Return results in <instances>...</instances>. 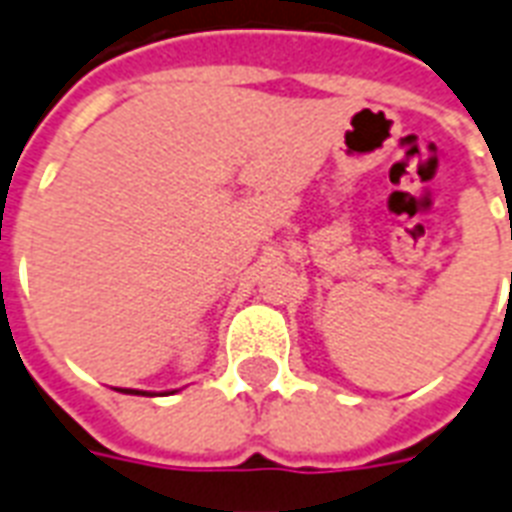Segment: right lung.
<instances>
[{"instance_id": "obj_1", "label": "right lung", "mask_w": 512, "mask_h": 512, "mask_svg": "<svg viewBox=\"0 0 512 512\" xmlns=\"http://www.w3.org/2000/svg\"><path fill=\"white\" fill-rule=\"evenodd\" d=\"M121 391H126V394H145V391H137V388H121Z\"/></svg>"}]
</instances>
